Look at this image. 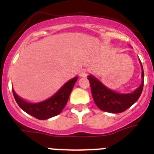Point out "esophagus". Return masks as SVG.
Instances as JSON below:
<instances>
[{"instance_id": "1", "label": "esophagus", "mask_w": 154, "mask_h": 154, "mask_svg": "<svg viewBox=\"0 0 154 154\" xmlns=\"http://www.w3.org/2000/svg\"><path fill=\"white\" fill-rule=\"evenodd\" d=\"M88 73H89V71L87 69H83L81 71V72H80V76L82 77H86L87 75H88Z\"/></svg>"}]
</instances>
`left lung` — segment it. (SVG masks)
<instances>
[{
    "instance_id": "obj_1",
    "label": "left lung",
    "mask_w": 154,
    "mask_h": 154,
    "mask_svg": "<svg viewBox=\"0 0 154 154\" xmlns=\"http://www.w3.org/2000/svg\"><path fill=\"white\" fill-rule=\"evenodd\" d=\"M141 85L133 93L118 94L105 87L101 82L92 75L88 76L94 102L100 109L105 112L119 113L125 111L134 105L141 96L144 86V71L141 65Z\"/></svg>"
}]
</instances>
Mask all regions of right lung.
I'll return each mask as SVG.
<instances>
[{"label":"right lung","mask_w":154,"mask_h":154,"mask_svg":"<svg viewBox=\"0 0 154 154\" xmlns=\"http://www.w3.org/2000/svg\"><path fill=\"white\" fill-rule=\"evenodd\" d=\"M77 81V77H75L66 82L60 90L50 98L39 103H29L24 101L17 95L13 89V94L18 105L25 112L36 117L37 119L46 120L60 113L67 104L70 93Z\"/></svg>","instance_id":"add662e5"}]
</instances>
